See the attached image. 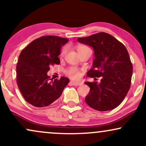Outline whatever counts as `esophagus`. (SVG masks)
<instances>
[{
  "label": "esophagus",
  "instance_id": "esophagus-1",
  "mask_svg": "<svg viewBox=\"0 0 146 146\" xmlns=\"http://www.w3.org/2000/svg\"><path fill=\"white\" fill-rule=\"evenodd\" d=\"M71 84H72L74 86H80L81 84H82V83L80 82H73V81H71Z\"/></svg>",
  "mask_w": 146,
  "mask_h": 146
}]
</instances>
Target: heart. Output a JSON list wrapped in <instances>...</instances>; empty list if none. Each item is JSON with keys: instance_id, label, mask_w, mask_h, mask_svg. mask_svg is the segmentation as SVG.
I'll use <instances>...</instances> for the list:
<instances>
[{"instance_id": "b5f03b06", "label": "heart", "mask_w": 146, "mask_h": 146, "mask_svg": "<svg viewBox=\"0 0 146 146\" xmlns=\"http://www.w3.org/2000/svg\"><path fill=\"white\" fill-rule=\"evenodd\" d=\"M88 49L90 48L84 45H78V46H77V50H78L79 54L82 53V52H84V51L88 50ZM66 52H67V47H63L62 51H61L60 56H64L66 54ZM66 74H67L69 77H71V78L73 79H77L80 77V72H79L78 70L75 67H71L68 68L67 71H66Z\"/></svg>"}]
</instances>
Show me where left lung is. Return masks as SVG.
<instances>
[{
	"instance_id": "8db88e82",
	"label": "left lung",
	"mask_w": 146,
	"mask_h": 146,
	"mask_svg": "<svg viewBox=\"0 0 146 146\" xmlns=\"http://www.w3.org/2000/svg\"><path fill=\"white\" fill-rule=\"evenodd\" d=\"M78 41L94 49L95 58L87 75L101 78L99 82H85L90 87L86 103L97 111L113 110L123 101L131 87L133 65L127 50L106 33L79 38Z\"/></svg>"
}]
</instances>
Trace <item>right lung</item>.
Wrapping results in <instances>:
<instances>
[{"label":"right lung","instance_id":"add662e5","mask_svg":"<svg viewBox=\"0 0 146 146\" xmlns=\"http://www.w3.org/2000/svg\"><path fill=\"white\" fill-rule=\"evenodd\" d=\"M67 42V38L57 36H43L21 52L16 66L17 84L31 105L48 106L58 99L67 86V78L52 80L47 75L51 66L60 64V48Z\"/></svg>","mask_w":146,"mask_h":146}]
</instances>
